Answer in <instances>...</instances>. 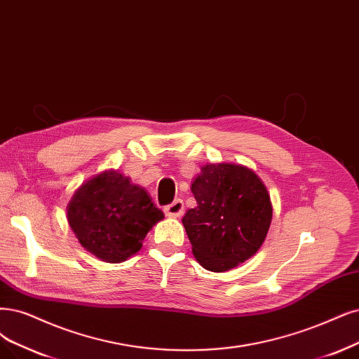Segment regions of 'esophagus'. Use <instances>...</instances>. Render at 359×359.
Returning <instances> with one entry per match:
<instances>
[{"label": "esophagus", "instance_id": "1", "mask_svg": "<svg viewBox=\"0 0 359 359\" xmlns=\"http://www.w3.org/2000/svg\"><path fill=\"white\" fill-rule=\"evenodd\" d=\"M183 210H184L183 201L179 200V198H177V200L172 201L171 204H168V205L164 208L165 215H167L168 217H180V216L183 215Z\"/></svg>", "mask_w": 359, "mask_h": 359}]
</instances>
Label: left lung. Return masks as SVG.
Returning <instances> with one entry per match:
<instances>
[{
	"instance_id": "obj_1",
	"label": "left lung",
	"mask_w": 359,
	"mask_h": 359,
	"mask_svg": "<svg viewBox=\"0 0 359 359\" xmlns=\"http://www.w3.org/2000/svg\"><path fill=\"white\" fill-rule=\"evenodd\" d=\"M195 208L182 219L192 253L211 272H226L253 257L272 222L269 192L241 164H205L194 179Z\"/></svg>"
}]
</instances>
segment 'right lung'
<instances>
[{
    "mask_svg": "<svg viewBox=\"0 0 359 359\" xmlns=\"http://www.w3.org/2000/svg\"><path fill=\"white\" fill-rule=\"evenodd\" d=\"M66 219L88 253L103 262L121 263L137 253L164 213L139 184L118 170H104L74 192Z\"/></svg>",
    "mask_w": 359,
    "mask_h": 359,
    "instance_id": "1",
    "label": "right lung"
}]
</instances>
